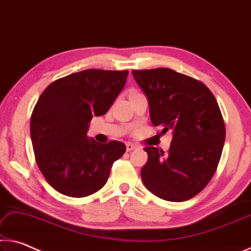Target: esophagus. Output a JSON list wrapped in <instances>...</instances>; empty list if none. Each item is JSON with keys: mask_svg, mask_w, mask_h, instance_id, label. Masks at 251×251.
I'll return each instance as SVG.
<instances>
[{"mask_svg": "<svg viewBox=\"0 0 251 251\" xmlns=\"http://www.w3.org/2000/svg\"><path fill=\"white\" fill-rule=\"evenodd\" d=\"M126 151H132L134 149H137V146H135L134 143H131V142L126 143Z\"/></svg>", "mask_w": 251, "mask_h": 251, "instance_id": "esophagus-1", "label": "esophagus"}]
</instances>
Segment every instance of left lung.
Wrapping results in <instances>:
<instances>
[{"label": "left lung", "mask_w": 251, "mask_h": 251, "mask_svg": "<svg viewBox=\"0 0 251 251\" xmlns=\"http://www.w3.org/2000/svg\"><path fill=\"white\" fill-rule=\"evenodd\" d=\"M149 103L151 122L172 131L167 153L147 147L141 178L148 190L167 201H186L202 190L218 167L226 138L216 98L202 82L167 68L133 70Z\"/></svg>", "instance_id": "8db88e82"}]
</instances>
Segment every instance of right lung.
<instances>
[{"mask_svg": "<svg viewBox=\"0 0 251 251\" xmlns=\"http://www.w3.org/2000/svg\"><path fill=\"white\" fill-rule=\"evenodd\" d=\"M129 71L89 69L56 80L41 94L31 116L36 163L51 186L68 197H87L108 181L126 152L120 141L88 138L92 118L103 116L125 87Z\"/></svg>", "mask_w": 251, "mask_h": 251, "instance_id": "add662e5", "label": "right lung"}]
</instances>
